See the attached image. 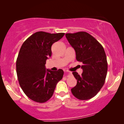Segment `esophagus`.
I'll use <instances>...</instances> for the list:
<instances>
[{"instance_id":"1","label":"esophagus","mask_w":124,"mask_h":124,"mask_svg":"<svg viewBox=\"0 0 124 124\" xmlns=\"http://www.w3.org/2000/svg\"><path fill=\"white\" fill-rule=\"evenodd\" d=\"M66 72H68V74H70V72H68V71H66Z\"/></svg>"}]
</instances>
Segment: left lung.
Wrapping results in <instances>:
<instances>
[{
	"label": "left lung",
	"mask_w": 124,
	"mask_h": 124,
	"mask_svg": "<svg viewBox=\"0 0 124 124\" xmlns=\"http://www.w3.org/2000/svg\"><path fill=\"white\" fill-rule=\"evenodd\" d=\"M65 35L76 52V60L83 63L81 76L76 72L72 73L77 85L71 92L79 100L92 99L105 83L108 65L104 49L99 41L85 31L67 33Z\"/></svg>",
	"instance_id": "1"
}]
</instances>
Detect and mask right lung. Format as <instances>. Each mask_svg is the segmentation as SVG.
<instances>
[{
  "instance_id": "obj_1",
  "label": "right lung",
  "mask_w": 124,
  "mask_h": 124,
  "mask_svg": "<svg viewBox=\"0 0 124 124\" xmlns=\"http://www.w3.org/2000/svg\"><path fill=\"white\" fill-rule=\"evenodd\" d=\"M65 33L51 34L38 31L23 42L16 61V72L20 86L29 99L45 103L53 95L63 71L45 68L46 59L52 55L51 46Z\"/></svg>"
}]
</instances>
